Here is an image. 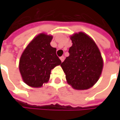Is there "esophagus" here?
Segmentation results:
<instances>
[{"label": "esophagus", "mask_w": 120, "mask_h": 120, "mask_svg": "<svg viewBox=\"0 0 120 120\" xmlns=\"http://www.w3.org/2000/svg\"><path fill=\"white\" fill-rule=\"evenodd\" d=\"M60 60L62 61V62H63L64 61V56H61L60 58Z\"/></svg>", "instance_id": "34e87169"}]
</instances>
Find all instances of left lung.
<instances>
[{
  "label": "left lung",
  "mask_w": 120,
  "mask_h": 120,
  "mask_svg": "<svg viewBox=\"0 0 120 120\" xmlns=\"http://www.w3.org/2000/svg\"><path fill=\"white\" fill-rule=\"evenodd\" d=\"M72 46L69 56L61 64L67 83L76 90H87L99 80L103 59L95 42L85 33L80 32L70 37Z\"/></svg>",
  "instance_id": "left-lung-1"
}]
</instances>
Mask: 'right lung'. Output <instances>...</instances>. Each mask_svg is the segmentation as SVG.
<instances>
[{
  "label": "right lung",
  "instance_id": "obj_1",
  "mask_svg": "<svg viewBox=\"0 0 120 120\" xmlns=\"http://www.w3.org/2000/svg\"><path fill=\"white\" fill-rule=\"evenodd\" d=\"M53 37L41 33L27 46L19 60V71L25 83L40 87L49 81L51 71L61 64L56 49L51 46Z\"/></svg>",
  "mask_w": 120,
  "mask_h": 120
}]
</instances>
